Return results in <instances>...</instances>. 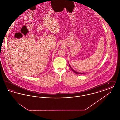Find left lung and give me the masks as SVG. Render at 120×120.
<instances>
[{
  "mask_svg": "<svg viewBox=\"0 0 120 120\" xmlns=\"http://www.w3.org/2000/svg\"><path fill=\"white\" fill-rule=\"evenodd\" d=\"M69 67H70V68L71 69V70L73 71V72H74L75 73H76V74H84L83 73H80V72H77V71H75V70H74L73 69L71 68V66L70 65V64H69Z\"/></svg>",
  "mask_w": 120,
  "mask_h": 120,
  "instance_id": "obj_1",
  "label": "left lung"
}]
</instances>
